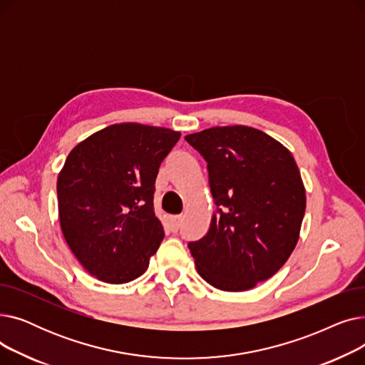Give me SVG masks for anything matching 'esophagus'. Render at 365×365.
I'll return each instance as SVG.
<instances>
[{"label": "esophagus", "instance_id": "obj_1", "mask_svg": "<svg viewBox=\"0 0 365 365\" xmlns=\"http://www.w3.org/2000/svg\"><path fill=\"white\" fill-rule=\"evenodd\" d=\"M182 225V219L179 216H170L167 217V222H165V226L168 227V231L171 232H178L179 227Z\"/></svg>", "mask_w": 365, "mask_h": 365}]
</instances>
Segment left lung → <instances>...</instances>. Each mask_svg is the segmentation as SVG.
<instances>
[{
	"mask_svg": "<svg viewBox=\"0 0 365 365\" xmlns=\"http://www.w3.org/2000/svg\"><path fill=\"white\" fill-rule=\"evenodd\" d=\"M186 142L207 161L217 210L189 242L197 271L223 292H245L275 275L299 241L304 186L292 152L247 125L212 127Z\"/></svg>",
	"mask_w": 365,
	"mask_h": 365,
	"instance_id": "8db88e82",
	"label": "left lung"
}]
</instances>
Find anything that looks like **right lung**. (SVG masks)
<instances>
[{
	"mask_svg": "<svg viewBox=\"0 0 365 365\" xmlns=\"http://www.w3.org/2000/svg\"><path fill=\"white\" fill-rule=\"evenodd\" d=\"M180 133L112 124L76 145L57 178L63 237L84 269L108 284L139 278L164 238L153 213L158 168Z\"/></svg>",
	"mask_w": 365,
	"mask_h": 365,
	"instance_id": "obj_1",
	"label": "right lung"
}]
</instances>
